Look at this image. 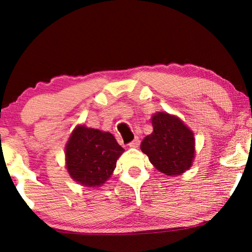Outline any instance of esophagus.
Returning a JSON list of instances; mask_svg holds the SVG:
<instances>
[{
    "label": "esophagus",
    "mask_w": 252,
    "mask_h": 252,
    "mask_svg": "<svg viewBox=\"0 0 252 252\" xmlns=\"http://www.w3.org/2000/svg\"><path fill=\"white\" fill-rule=\"evenodd\" d=\"M139 143H140V140H139V138L138 136H135V138L132 140V141L129 143V146L131 147V148H136L139 146Z\"/></svg>",
    "instance_id": "obj_1"
}]
</instances>
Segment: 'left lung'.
Listing matches in <instances>:
<instances>
[{"mask_svg": "<svg viewBox=\"0 0 252 252\" xmlns=\"http://www.w3.org/2000/svg\"><path fill=\"white\" fill-rule=\"evenodd\" d=\"M153 132L141 142L157 170L167 176H179L192 165L194 159L193 132L176 116L157 112L151 118Z\"/></svg>", "mask_w": 252, "mask_h": 252, "instance_id": "8db88e82", "label": "left lung"}]
</instances>
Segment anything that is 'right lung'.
Listing matches in <instances>:
<instances>
[{"mask_svg": "<svg viewBox=\"0 0 252 252\" xmlns=\"http://www.w3.org/2000/svg\"><path fill=\"white\" fill-rule=\"evenodd\" d=\"M123 152L110 132L78 126L65 146L67 172L79 185L100 187L113 173Z\"/></svg>", "mask_w": 252, "mask_h": 252, "instance_id": "add662e5", "label": "right lung"}]
</instances>
